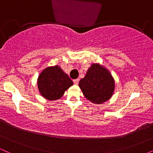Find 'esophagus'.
<instances>
[{
	"instance_id": "obj_1",
	"label": "esophagus",
	"mask_w": 153,
	"mask_h": 153,
	"mask_svg": "<svg viewBox=\"0 0 153 153\" xmlns=\"http://www.w3.org/2000/svg\"><path fill=\"white\" fill-rule=\"evenodd\" d=\"M79 79H75V80H73V82H74L75 85H78L79 82Z\"/></svg>"
}]
</instances>
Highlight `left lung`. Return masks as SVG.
Instances as JSON below:
<instances>
[{
  "label": "left lung",
  "instance_id": "1",
  "mask_svg": "<svg viewBox=\"0 0 153 153\" xmlns=\"http://www.w3.org/2000/svg\"><path fill=\"white\" fill-rule=\"evenodd\" d=\"M79 87L88 101L101 104L111 98L114 92L115 81L108 69L99 63H94L85 77L80 80Z\"/></svg>",
  "mask_w": 153,
  "mask_h": 153
}]
</instances>
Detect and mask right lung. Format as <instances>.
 Instances as JSON below:
<instances>
[{
    "label": "right lung",
    "instance_id": "1",
    "mask_svg": "<svg viewBox=\"0 0 153 153\" xmlns=\"http://www.w3.org/2000/svg\"><path fill=\"white\" fill-rule=\"evenodd\" d=\"M73 85L71 79L58 65L44 69L37 79L39 91L48 101L59 99Z\"/></svg>",
    "mask_w": 153,
    "mask_h": 153
}]
</instances>
